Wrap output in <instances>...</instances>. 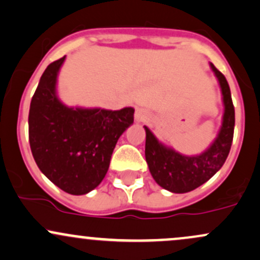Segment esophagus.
<instances>
[{"label": "esophagus", "instance_id": "34e87169", "mask_svg": "<svg viewBox=\"0 0 260 260\" xmlns=\"http://www.w3.org/2000/svg\"><path fill=\"white\" fill-rule=\"evenodd\" d=\"M135 119L138 123H142V122H147L149 119V112H148L145 108H138L135 113Z\"/></svg>", "mask_w": 260, "mask_h": 260}]
</instances>
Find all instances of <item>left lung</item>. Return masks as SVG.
Here are the masks:
<instances>
[{"label":"left lung","instance_id":"obj_1","mask_svg":"<svg viewBox=\"0 0 260 260\" xmlns=\"http://www.w3.org/2000/svg\"><path fill=\"white\" fill-rule=\"evenodd\" d=\"M221 88L223 115L219 131L212 143L201 153L185 155L159 141L152 131L145 129V160L153 179L162 189L185 193L209 181L226 161L235 131V107L226 78L210 62Z\"/></svg>","mask_w":260,"mask_h":260}]
</instances>
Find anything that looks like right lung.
Returning a JSON list of instances; mask_svg holds the SVG:
<instances>
[{
  "mask_svg": "<svg viewBox=\"0 0 260 260\" xmlns=\"http://www.w3.org/2000/svg\"><path fill=\"white\" fill-rule=\"evenodd\" d=\"M65 58L48 65L39 80L28 117L29 144L39 170L54 185L85 195L104 180L117 141L133 124L135 108L65 105L58 95Z\"/></svg>",
  "mask_w": 260,
  "mask_h": 260,
  "instance_id": "obj_1",
  "label": "right lung"
}]
</instances>
